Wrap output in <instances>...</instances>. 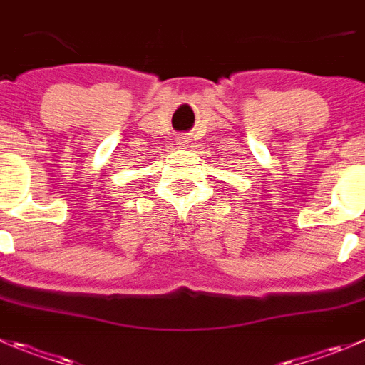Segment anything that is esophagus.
I'll return each instance as SVG.
<instances>
[{
    "label": "esophagus",
    "instance_id": "obj_1",
    "mask_svg": "<svg viewBox=\"0 0 365 365\" xmlns=\"http://www.w3.org/2000/svg\"><path fill=\"white\" fill-rule=\"evenodd\" d=\"M187 142H189V140H187L185 136H178V138H176V145H180V148H183Z\"/></svg>",
    "mask_w": 365,
    "mask_h": 365
}]
</instances>
